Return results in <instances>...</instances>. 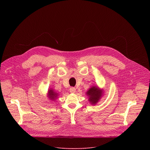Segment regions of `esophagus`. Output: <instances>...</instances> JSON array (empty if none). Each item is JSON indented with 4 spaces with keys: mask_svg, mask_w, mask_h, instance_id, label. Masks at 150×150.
<instances>
[{
    "mask_svg": "<svg viewBox=\"0 0 150 150\" xmlns=\"http://www.w3.org/2000/svg\"><path fill=\"white\" fill-rule=\"evenodd\" d=\"M69 91L71 93H75L76 91V88L75 87H71L70 89H69Z\"/></svg>",
    "mask_w": 150,
    "mask_h": 150,
    "instance_id": "obj_1",
    "label": "esophagus"
}]
</instances>
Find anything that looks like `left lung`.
Masks as SVG:
<instances>
[{
	"label": "left lung",
	"mask_w": 150,
	"mask_h": 150,
	"mask_svg": "<svg viewBox=\"0 0 150 150\" xmlns=\"http://www.w3.org/2000/svg\"><path fill=\"white\" fill-rule=\"evenodd\" d=\"M89 96V101L93 104H95L98 102L101 96V91L97 87H91L87 93Z\"/></svg>",
	"instance_id": "8db88e82"
}]
</instances>
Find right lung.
Segmentation results:
<instances>
[{
  "instance_id": "right-lung-1",
  "label": "right lung",
  "mask_w": 150,
  "mask_h": 150,
  "mask_svg": "<svg viewBox=\"0 0 150 150\" xmlns=\"http://www.w3.org/2000/svg\"><path fill=\"white\" fill-rule=\"evenodd\" d=\"M57 94L56 93H54V92L53 91V90H50L49 91V98H50L51 100H54L55 98L57 97Z\"/></svg>"
}]
</instances>
